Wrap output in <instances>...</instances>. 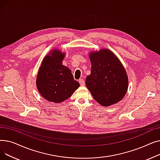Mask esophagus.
<instances>
[{
  "mask_svg": "<svg viewBox=\"0 0 160 160\" xmlns=\"http://www.w3.org/2000/svg\"><path fill=\"white\" fill-rule=\"evenodd\" d=\"M79 83L81 86H85V82L83 79H80L79 80Z\"/></svg>",
  "mask_w": 160,
  "mask_h": 160,
  "instance_id": "34e87169",
  "label": "esophagus"
}]
</instances>
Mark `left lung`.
Instances as JSON below:
<instances>
[{"mask_svg": "<svg viewBox=\"0 0 160 160\" xmlns=\"http://www.w3.org/2000/svg\"><path fill=\"white\" fill-rule=\"evenodd\" d=\"M91 74L86 85L96 101L107 107L119 102L128 91V78L119 59L110 50L91 51Z\"/></svg>", "mask_w": 160, "mask_h": 160, "instance_id": "8db88e82", "label": "left lung"}]
</instances>
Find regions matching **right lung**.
Returning a JSON list of instances; mask_svg holds the SVG:
<instances>
[{
	"instance_id": "obj_1",
	"label": "right lung",
	"mask_w": 160,
	"mask_h": 160,
	"mask_svg": "<svg viewBox=\"0 0 160 160\" xmlns=\"http://www.w3.org/2000/svg\"><path fill=\"white\" fill-rule=\"evenodd\" d=\"M65 52L52 49L43 58L36 77L39 94L48 102L61 103L80 87L68 67L62 65Z\"/></svg>"
}]
</instances>
